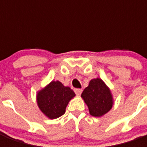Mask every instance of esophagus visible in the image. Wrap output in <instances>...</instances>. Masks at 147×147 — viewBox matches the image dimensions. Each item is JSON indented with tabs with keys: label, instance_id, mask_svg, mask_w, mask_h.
<instances>
[{
	"label": "esophagus",
	"instance_id": "34e87169",
	"mask_svg": "<svg viewBox=\"0 0 147 147\" xmlns=\"http://www.w3.org/2000/svg\"><path fill=\"white\" fill-rule=\"evenodd\" d=\"M75 92H76V94H77V95H80L81 94H82V89H80V88H76L75 89Z\"/></svg>",
	"mask_w": 147,
	"mask_h": 147
}]
</instances>
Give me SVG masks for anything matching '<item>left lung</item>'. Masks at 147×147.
<instances>
[{"instance_id": "8db88e82", "label": "left lung", "mask_w": 147, "mask_h": 147, "mask_svg": "<svg viewBox=\"0 0 147 147\" xmlns=\"http://www.w3.org/2000/svg\"><path fill=\"white\" fill-rule=\"evenodd\" d=\"M87 105L89 114L100 117L109 112L114 105L111 91L100 78H93L81 94Z\"/></svg>"}]
</instances>
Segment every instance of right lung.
<instances>
[{"label": "right lung", "instance_id": "1", "mask_svg": "<svg viewBox=\"0 0 147 147\" xmlns=\"http://www.w3.org/2000/svg\"><path fill=\"white\" fill-rule=\"evenodd\" d=\"M75 92L59 81H52L36 93V102L40 110L49 119H56L65 114Z\"/></svg>", "mask_w": 147, "mask_h": 147}]
</instances>
